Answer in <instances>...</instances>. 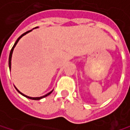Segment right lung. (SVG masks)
Masks as SVG:
<instances>
[{
    "label": "right lung",
    "mask_w": 130,
    "mask_h": 130,
    "mask_svg": "<svg viewBox=\"0 0 130 130\" xmlns=\"http://www.w3.org/2000/svg\"><path fill=\"white\" fill-rule=\"evenodd\" d=\"M36 28H39V27H35V28H33V29H36ZM32 31V30H30V31H27V32H24V33H23L21 36H19L18 38V39L16 40V41L15 42V44H14V45H13V47H12V48L11 49V51H10V53H9V70L11 71V61H12V53H13V50H14V48H15V47L16 46V44H17V43L18 42V41L21 39V38H22L24 36H25L27 33H28V32H31ZM15 89L18 91V93H20L21 95H23L24 97H25V98H29V99H31V100H41V99H42V98H45V97H47V96H48L49 94H51L52 92H53V89L52 90V91H51L50 92H48L47 94H44V95H43V96H41V97H36V98H32V97H29V96H27V95H25L24 94H23V93H21L19 90H18L15 86Z\"/></svg>",
    "instance_id": "obj_1"
}]
</instances>
